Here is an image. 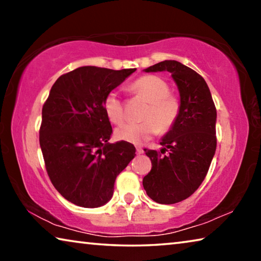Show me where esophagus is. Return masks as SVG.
Segmentation results:
<instances>
[{"label":"esophagus","instance_id":"esophagus-1","mask_svg":"<svg viewBox=\"0 0 261 261\" xmlns=\"http://www.w3.org/2000/svg\"><path fill=\"white\" fill-rule=\"evenodd\" d=\"M136 148H137V154H138V155H140V154H143V153H144V149H143V148H141V147H139V146H137Z\"/></svg>","mask_w":261,"mask_h":261}]
</instances>
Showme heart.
<instances>
[{
	"mask_svg": "<svg viewBox=\"0 0 261 261\" xmlns=\"http://www.w3.org/2000/svg\"><path fill=\"white\" fill-rule=\"evenodd\" d=\"M129 91L146 99L149 106L144 114L143 122L125 123L116 130L118 139L132 144H141L159 134H166L175 125L179 116L180 101L170 93L166 79L156 74H144L132 82ZM103 109L109 121L121 124L125 120V109L120 95L109 92L105 96Z\"/></svg>",
	"mask_w": 261,
	"mask_h": 261,
	"instance_id": "b5f03b06",
	"label": "heart"
}]
</instances>
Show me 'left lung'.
<instances>
[{
	"label": "left lung",
	"instance_id": "1",
	"mask_svg": "<svg viewBox=\"0 0 261 261\" xmlns=\"http://www.w3.org/2000/svg\"><path fill=\"white\" fill-rule=\"evenodd\" d=\"M145 71H169L179 91V116L162 138L163 148L144 149L152 169L143 179L151 199L176 204L200 187L210 169L216 149V108L205 79L187 65L163 61Z\"/></svg>",
	"mask_w": 261,
	"mask_h": 261
}]
</instances>
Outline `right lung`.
<instances>
[{
    "label": "right lung",
    "mask_w": 261,
    "mask_h": 261,
    "mask_svg": "<svg viewBox=\"0 0 261 261\" xmlns=\"http://www.w3.org/2000/svg\"><path fill=\"white\" fill-rule=\"evenodd\" d=\"M136 69L81 67L62 74L42 107L39 140L47 174L62 197L95 208L110 200L117 175L136 155L127 141L110 144L105 96Z\"/></svg>",
    "instance_id": "obj_1"
}]
</instances>
